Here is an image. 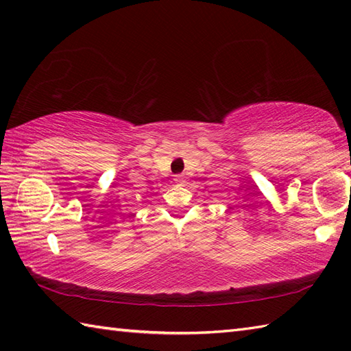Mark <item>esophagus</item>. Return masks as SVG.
Segmentation results:
<instances>
[{
  "label": "esophagus",
  "instance_id": "34e87169",
  "mask_svg": "<svg viewBox=\"0 0 351 351\" xmlns=\"http://www.w3.org/2000/svg\"><path fill=\"white\" fill-rule=\"evenodd\" d=\"M184 175H175V182H178V184H182L184 182Z\"/></svg>",
  "mask_w": 351,
  "mask_h": 351
}]
</instances>
